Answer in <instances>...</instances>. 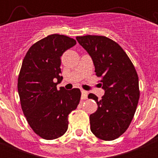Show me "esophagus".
Instances as JSON below:
<instances>
[{"label": "esophagus", "mask_w": 158, "mask_h": 158, "mask_svg": "<svg viewBox=\"0 0 158 158\" xmlns=\"http://www.w3.org/2000/svg\"><path fill=\"white\" fill-rule=\"evenodd\" d=\"M81 93H82V96H81V98L82 100L87 99V97H88V92H86L84 89H81Z\"/></svg>", "instance_id": "34e87169"}]
</instances>
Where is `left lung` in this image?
I'll list each match as a JSON object with an SVG mask.
<instances>
[{
  "label": "left lung",
  "instance_id": "left-lung-1",
  "mask_svg": "<svg viewBox=\"0 0 158 158\" xmlns=\"http://www.w3.org/2000/svg\"><path fill=\"white\" fill-rule=\"evenodd\" d=\"M79 44L93 60L95 75L105 95L98 100L97 111L89 116L90 129L104 141L116 139L128 129L135 115L140 96L138 76L131 60L124 49L105 36H76Z\"/></svg>",
  "mask_w": 158,
  "mask_h": 158
}]
</instances>
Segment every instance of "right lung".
Masks as SVG:
<instances>
[{
  "label": "right lung",
  "mask_w": 158,
  "mask_h": 158,
  "mask_svg": "<svg viewBox=\"0 0 158 158\" xmlns=\"http://www.w3.org/2000/svg\"><path fill=\"white\" fill-rule=\"evenodd\" d=\"M76 44L65 35H49L30 47L22 63L17 81L21 109L30 128L44 139L66 133L68 116L80 101V89L56 88L63 79L60 58Z\"/></svg>",
  "instance_id": "add662e5"
}]
</instances>
